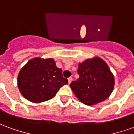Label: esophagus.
<instances>
[{
    "instance_id": "34e87169",
    "label": "esophagus",
    "mask_w": 134,
    "mask_h": 134,
    "mask_svg": "<svg viewBox=\"0 0 134 134\" xmlns=\"http://www.w3.org/2000/svg\"><path fill=\"white\" fill-rule=\"evenodd\" d=\"M72 81V77H69V78H68V83H69V84H70Z\"/></svg>"
}]
</instances>
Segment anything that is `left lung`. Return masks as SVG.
I'll return each instance as SVG.
<instances>
[{
	"label": "left lung",
	"instance_id": "obj_1",
	"mask_svg": "<svg viewBox=\"0 0 134 134\" xmlns=\"http://www.w3.org/2000/svg\"><path fill=\"white\" fill-rule=\"evenodd\" d=\"M79 78L70 88L80 102L94 105L107 99L115 86V77L102 58L94 57L78 64Z\"/></svg>",
	"mask_w": 134,
	"mask_h": 134
}]
</instances>
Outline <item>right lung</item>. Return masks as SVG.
Returning <instances> with one entry per match:
<instances>
[{"instance_id":"right-lung-1","label":"right lung","mask_w":134,"mask_h":134,"mask_svg":"<svg viewBox=\"0 0 134 134\" xmlns=\"http://www.w3.org/2000/svg\"><path fill=\"white\" fill-rule=\"evenodd\" d=\"M67 83L68 80L62 76V70L56 66L52 58H32L21 68L17 77L21 94L33 103L54 98L61 87Z\"/></svg>"}]
</instances>
